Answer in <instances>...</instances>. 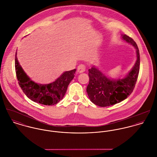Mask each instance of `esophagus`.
Returning <instances> with one entry per match:
<instances>
[{"mask_svg": "<svg viewBox=\"0 0 157 157\" xmlns=\"http://www.w3.org/2000/svg\"><path fill=\"white\" fill-rule=\"evenodd\" d=\"M86 70V65L84 64H80L77 67V71L78 72H83Z\"/></svg>", "mask_w": 157, "mask_h": 157, "instance_id": "1", "label": "esophagus"}]
</instances>
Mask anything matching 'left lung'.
I'll return each instance as SVG.
<instances>
[{
    "instance_id": "left-lung-1",
    "label": "left lung",
    "mask_w": 157,
    "mask_h": 157,
    "mask_svg": "<svg viewBox=\"0 0 157 157\" xmlns=\"http://www.w3.org/2000/svg\"><path fill=\"white\" fill-rule=\"evenodd\" d=\"M123 39L133 45L136 51V61L129 74L123 79L112 80L93 67L88 70L90 82L86 91L90 100L100 107H106L120 103L129 96L134 89L140 71V52L138 46L129 36Z\"/></svg>"
}]
</instances>
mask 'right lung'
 I'll return each mask as SVG.
<instances>
[{
  "mask_svg": "<svg viewBox=\"0 0 157 157\" xmlns=\"http://www.w3.org/2000/svg\"><path fill=\"white\" fill-rule=\"evenodd\" d=\"M17 52L15 55V69L19 85L25 94L34 102L54 105L63 99L76 69L65 72L55 82L48 85H39L31 81L19 65Z\"/></svg>",
  "mask_w": 157,
  "mask_h": 157,
  "instance_id": "right-lung-1",
  "label": "right lung"
}]
</instances>
